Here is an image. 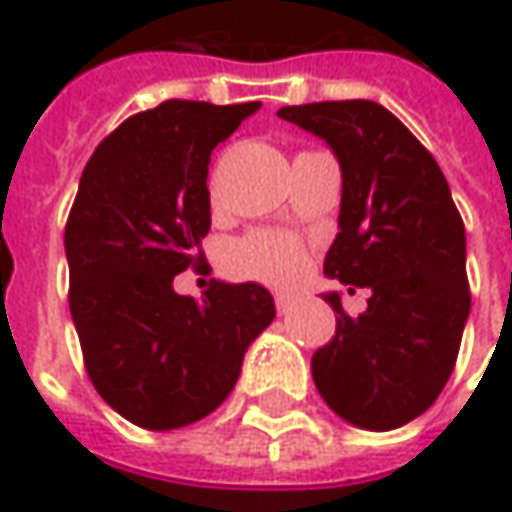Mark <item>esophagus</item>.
<instances>
[{"mask_svg": "<svg viewBox=\"0 0 512 512\" xmlns=\"http://www.w3.org/2000/svg\"><path fill=\"white\" fill-rule=\"evenodd\" d=\"M276 310H279L281 315H284V312L293 310V298H290V296H281V293H279V296H276Z\"/></svg>", "mask_w": 512, "mask_h": 512, "instance_id": "34e87169", "label": "esophagus"}]
</instances>
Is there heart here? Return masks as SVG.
I'll use <instances>...</instances> for the list:
<instances>
[{
  "label": "heart",
  "mask_w": 512,
  "mask_h": 512,
  "mask_svg": "<svg viewBox=\"0 0 512 512\" xmlns=\"http://www.w3.org/2000/svg\"><path fill=\"white\" fill-rule=\"evenodd\" d=\"M231 267L248 279L264 281L273 287H290L304 276L307 253L293 236L259 231L233 245Z\"/></svg>",
  "instance_id": "obj_1"
}]
</instances>
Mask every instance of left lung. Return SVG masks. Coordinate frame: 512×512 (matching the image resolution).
<instances>
[{
	"instance_id": "8db88e82",
	"label": "left lung",
	"mask_w": 512,
	"mask_h": 512,
	"mask_svg": "<svg viewBox=\"0 0 512 512\" xmlns=\"http://www.w3.org/2000/svg\"><path fill=\"white\" fill-rule=\"evenodd\" d=\"M281 120L327 143L341 163L338 236L329 279L369 287V307L346 315L312 355V380L338 417L392 431L434 406L454 372L471 312L465 225L437 160L375 101L284 106Z\"/></svg>"
}]
</instances>
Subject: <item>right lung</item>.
Segmentation results:
<instances>
[{
    "instance_id": "obj_1",
    "label": "right lung",
    "mask_w": 512,
    "mask_h": 512,
    "mask_svg": "<svg viewBox=\"0 0 512 512\" xmlns=\"http://www.w3.org/2000/svg\"><path fill=\"white\" fill-rule=\"evenodd\" d=\"M259 106L163 101L123 120L81 174L64 231L72 324L92 386L140 428L222 406L276 318L256 281H214L205 301L174 293V276L205 262L211 152Z\"/></svg>"
}]
</instances>
